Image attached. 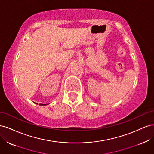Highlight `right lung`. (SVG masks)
<instances>
[{
    "mask_svg": "<svg viewBox=\"0 0 154 154\" xmlns=\"http://www.w3.org/2000/svg\"><path fill=\"white\" fill-rule=\"evenodd\" d=\"M40 105H45V104H40Z\"/></svg>",
    "mask_w": 154,
    "mask_h": 154,
    "instance_id": "1",
    "label": "right lung"
}]
</instances>
